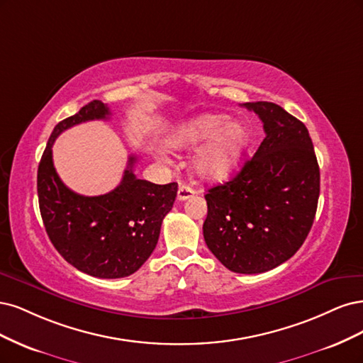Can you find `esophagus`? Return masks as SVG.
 <instances>
[{
	"instance_id": "34e87169",
	"label": "esophagus",
	"mask_w": 363,
	"mask_h": 363,
	"mask_svg": "<svg viewBox=\"0 0 363 363\" xmlns=\"http://www.w3.org/2000/svg\"><path fill=\"white\" fill-rule=\"evenodd\" d=\"M194 196V190L191 189L190 185L186 184H181L179 189H178V201H186V199H190Z\"/></svg>"
}]
</instances>
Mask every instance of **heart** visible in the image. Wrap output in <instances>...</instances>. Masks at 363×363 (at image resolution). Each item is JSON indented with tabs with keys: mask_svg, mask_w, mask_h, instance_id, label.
Instances as JSON below:
<instances>
[{
	"mask_svg": "<svg viewBox=\"0 0 363 363\" xmlns=\"http://www.w3.org/2000/svg\"><path fill=\"white\" fill-rule=\"evenodd\" d=\"M250 142L249 128L230 122L226 114H201L182 123L174 133V147H193L206 143L193 161L194 173L205 181H223L235 172Z\"/></svg>",
	"mask_w": 363,
	"mask_h": 363,
	"instance_id": "heart-1",
	"label": "heart"
}]
</instances>
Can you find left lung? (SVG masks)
Masks as SVG:
<instances>
[{
  "label": "left lung",
  "instance_id": "8db88e82",
  "mask_svg": "<svg viewBox=\"0 0 363 363\" xmlns=\"http://www.w3.org/2000/svg\"><path fill=\"white\" fill-rule=\"evenodd\" d=\"M265 138L235 178L205 194L203 238L233 273L256 274L288 261L317 213L320 167L305 123L273 102H245Z\"/></svg>",
  "mask_w": 363,
  "mask_h": 363
}]
</instances>
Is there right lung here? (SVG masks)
<instances>
[{"instance_id": "1", "label": "right lung", "mask_w": 363, "mask_h": 363, "mask_svg": "<svg viewBox=\"0 0 363 363\" xmlns=\"http://www.w3.org/2000/svg\"><path fill=\"white\" fill-rule=\"evenodd\" d=\"M110 108L91 101L57 123L38 169V196L46 233L57 252L77 270L99 279L135 273L154 252L162 218L172 209L178 184L157 185L137 179L135 157L128 160L116 189L101 196H81L58 178L52 162L55 138L74 125L108 119Z\"/></svg>"}]
</instances>
